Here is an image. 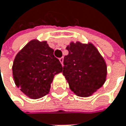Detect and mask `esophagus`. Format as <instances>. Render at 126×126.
I'll list each match as a JSON object with an SVG mask.
<instances>
[{
	"mask_svg": "<svg viewBox=\"0 0 126 126\" xmlns=\"http://www.w3.org/2000/svg\"><path fill=\"white\" fill-rule=\"evenodd\" d=\"M59 62H61V64L63 65V62H64V58L63 57H61V58H59Z\"/></svg>",
	"mask_w": 126,
	"mask_h": 126,
	"instance_id": "obj_1",
	"label": "esophagus"
}]
</instances>
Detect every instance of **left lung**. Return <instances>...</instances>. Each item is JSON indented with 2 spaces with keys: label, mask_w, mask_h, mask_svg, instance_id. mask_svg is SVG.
Listing matches in <instances>:
<instances>
[{
  "label": "left lung",
  "mask_w": 126,
  "mask_h": 126,
  "mask_svg": "<svg viewBox=\"0 0 126 126\" xmlns=\"http://www.w3.org/2000/svg\"><path fill=\"white\" fill-rule=\"evenodd\" d=\"M66 48L69 54L64 58L62 72L70 90L78 96H91L106 81L104 59L91 43L70 42Z\"/></svg>",
  "instance_id": "1"
}]
</instances>
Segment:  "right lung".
Here are the masks:
<instances>
[{
  "instance_id": "right-lung-1",
  "label": "right lung",
  "mask_w": 126,
  "mask_h": 126,
  "mask_svg": "<svg viewBox=\"0 0 126 126\" xmlns=\"http://www.w3.org/2000/svg\"><path fill=\"white\" fill-rule=\"evenodd\" d=\"M62 72L59 60L47 41L34 39L15 56L13 78L16 86L27 97L38 99L48 94L55 75Z\"/></svg>"
}]
</instances>
